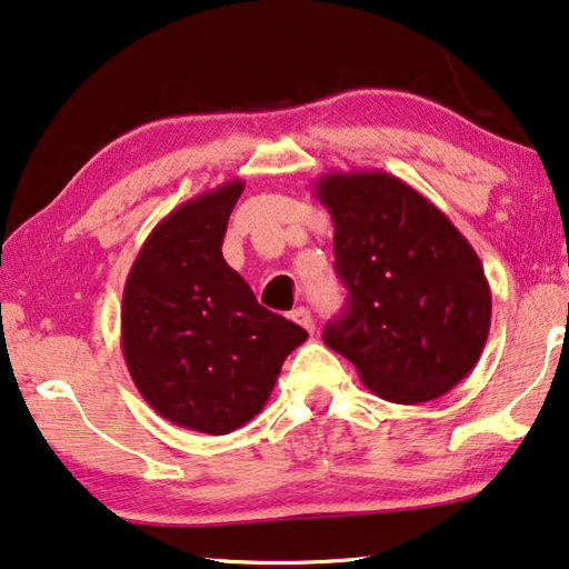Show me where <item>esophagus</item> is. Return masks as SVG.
<instances>
[{
    "instance_id": "obj_1",
    "label": "esophagus",
    "mask_w": 569,
    "mask_h": 569,
    "mask_svg": "<svg viewBox=\"0 0 569 569\" xmlns=\"http://www.w3.org/2000/svg\"><path fill=\"white\" fill-rule=\"evenodd\" d=\"M291 321H296L298 326H303V329H306L308 333H313V329H316L311 311H308V308H303V306L293 308V311H291Z\"/></svg>"
}]
</instances>
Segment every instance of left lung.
<instances>
[{
	"label": "left lung",
	"instance_id": "8db88e82",
	"mask_svg": "<svg viewBox=\"0 0 569 569\" xmlns=\"http://www.w3.org/2000/svg\"><path fill=\"white\" fill-rule=\"evenodd\" d=\"M313 196L331 213L336 273L349 291L341 319L326 326V346L381 399L445 397L475 369L492 323L475 248L391 172H326Z\"/></svg>",
	"mask_w": 569,
	"mask_h": 569
}]
</instances>
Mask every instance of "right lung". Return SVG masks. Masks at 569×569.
I'll list each match as a JSON object with an SVG mask.
<instances>
[{
	"instance_id": "1",
	"label": "right lung",
	"mask_w": 569,
	"mask_h": 569,
	"mask_svg": "<svg viewBox=\"0 0 569 569\" xmlns=\"http://www.w3.org/2000/svg\"><path fill=\"white\" fill-rule=\"evenodd\" d=\"M243 180L186 200L152 228L128 273L122 356L162 419L220 437L266 407L286 356L308 333L256 301L223 258Z\"/></svg>"
}]
</instances>
